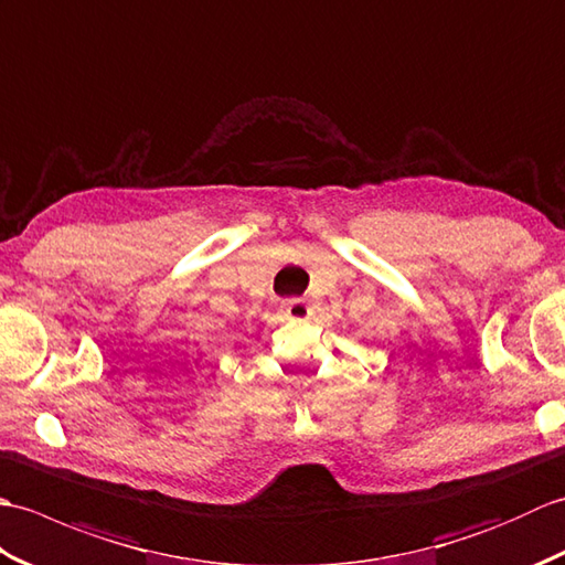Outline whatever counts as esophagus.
I'll use <instances>...</instances> for the list:
<instances>
[{
	"label": "esophagus",
	"instance_id": "1",
	"mask_svg": "<svg viewBox=\"0 0 565 565\" xmlns=\"http://www.w3.org/2000/svg\"><path fill=\"white\" fill-rule=\"evenodd\" d=\"M284 310L291 320H303L310 316V306L306 298H289V301L284 303Z\"/></svg>",
	"mask_w": 565,
	"mask_h": 565
}]
</instances>
